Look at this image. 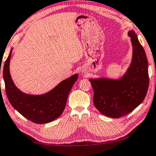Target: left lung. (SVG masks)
<instances>
[{"label": "left lung", "instance_id": "8db88e82", "mask_svg": "<svg viewBox=\"0 0 156 156\" xmlns=\"http://www.w3.org/2000/svg\"><path fill=\"white\" fill-rule=\"evenodd\" d=\"M133 47L130 66L119 79H90L93 88V103L100 113L120 118L133 111L143 102L148 88V61L135 31L129 30Z\"/></svg>", "mask_w": 156, "mask_h": 156}]
</instances>
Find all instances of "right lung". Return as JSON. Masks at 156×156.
Listing matches in <instances>:
<instances>
[{
    "mask_svg": "<svg viewBox=\"0 0 156 156\" xmlns=\"http://www.w3.org/2000/svg\"><path fill=\"white\" fill-rule=\"evenodd\" d=\"M12 48L3 67L5 91L14 109L30 121L37 124L47 123L58 119L64 111L69 93L77 80L78 74L60 82L49 92L42 95L25 93L16 87L9 72Z\"/></svg>",
    "mask_w": 156,
    "mask_h": 156,
    "instance_id": "1",
    "label": "right lung"
}]
</instances>
